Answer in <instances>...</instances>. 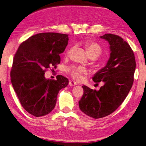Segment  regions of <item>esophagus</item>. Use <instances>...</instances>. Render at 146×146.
Instances as JSON below:
<instances>
[{"label":"esophagus","mask_w":146,"mask_h":146,"mask_svg":"<svg viewBox=\"0 0 146 146\" xmlns=\"http://www.w3.org/2000/svg\"><path fill=\"white\" fill-rule=\"evenodd\" d=\"M76 84H77L76 82H75V81L73 80H70V81H69V84L71 86H73L74 85H76Z\"/></svg>","instance_id":"34e87169"}]
</instances>
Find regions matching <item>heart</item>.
Segmentation results:
<instances>
[{"mask_svg": "<svg viewBox=\"0 0 146 146\" xmlns=\"http://www.w3.org/2000/svg\"><path fill=\"white\" fill-rule=\"evenodd\" d=\"M85 47L90 57L96 58L100 56L103 53V48L99 44L94 42L91 40H87L85 42ZM73 50V48H70L66 53V55H69L70 53ZM67 72H68L71 76L74 79L77 80H81L82 79V74H86L87 71L86 68L81 66H72L68 68Z\"/></svg>", "mask_w": 146, "mask_h": 146, "instance_id": "1", "label": "heart"}]
</instances>
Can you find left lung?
<instances>
[{
    "label": "left lung",
    "mask_w": 146,
    "mask_h": 146,
    "mask_svg": "<svg viewBox=\"0 0 146 146\" xmlns=\"http://www.w3.org/2000/svg\"><path fill=\"white\" fill-rule=\"evenodd\" d=\"M100 37L110 44V58L93 80L103 81L104 85L99 91L83 86L84 93L79 101L81 111L94 119L108 116L123 103L133 86L136 66L133 50L121 36L107 33Z\"/></svg>",
    "instance_id": "8db88e82"
}]
</instances>
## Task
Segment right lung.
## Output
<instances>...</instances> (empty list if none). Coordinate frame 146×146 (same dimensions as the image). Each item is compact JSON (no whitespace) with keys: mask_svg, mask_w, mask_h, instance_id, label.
<instances>
[{"mask_svg":"<svg viewBox=\"0 0 146 146\" xmlns=\"http://www.w3.org/2000/svg\"><path fill=\"white\" fill-rule=\"evenodd\" d=\"M68 35L47 32L30 36L20 44L13 57L11 78L22 107L30 114L40 117L55 107L59 91L68 84L62 75L46 79L45 72L60 63Z\"/></svg>","mask_w":146,"mask_h":146,"instance_id":"add662e5","label":"right lung"}]
</instances>
